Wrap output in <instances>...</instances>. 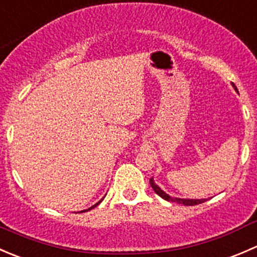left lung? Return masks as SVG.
Instances as JSON below:
<instances>
[{"label":"left lung","instance_id":"left-lung-1","mask_svg":"<svg viewBox=\"0 0 257 257\" xmlns=\"http://www.w3.org/2000/svg\"><path fill=\"white\" fill-rule=\"evenodd\" d=\"M235 87V84H232ZM235 89H236V87H235ZM237 90V89H236ZM150 185H152L153 190L155 191V193L158 194V195L160 196V198H163L164 200H168V201H177L179 204H184V205L186 206H193V205H198V204H201L204 203V201H206L208 199H178V198H172V196H169L168 194H165L164 191L162 190V189L159 188V186L157 185V184L154 183V180H153V178H150L149 180Z\"/></svg>","mask_w":257,"mask_h":257}]
</instances>
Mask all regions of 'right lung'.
<instances>
[{"label":"right lung","instance_id":"right-lung-1","mask_svg":"<svg viewBox=\"0 0 257 257\" xmlns=\"http://www.w3.org/2000/svg\"><path fill=\"white\" fill-rule=\"evenodd\" d=\"M100 201H102V200H100ZM100 201H98L97 204H94V205H93L92 208H89V209H87V210H83V211H88V210H92V209H94L95 206H97V205H99V204H100ZM83 211H80V212H83Z\"/></svg>","mask_w":257,"mask_h":257}]
</instances>
